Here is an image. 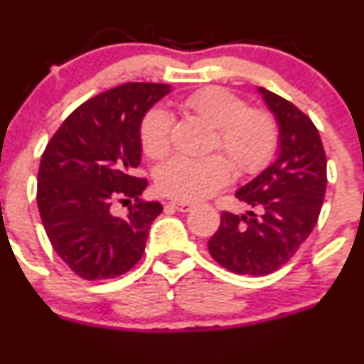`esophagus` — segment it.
Segmentation results:
<instances>
[{"label":"esophagus","mask_w":364,"mask_h":364,"mask_svg":"<svg viewBox=\"0 0 364 364\" xmlns=\"http://www.w3.org/2000/svg\"><path fill=\"white\" fill-rule=\"evenodd\" d=\"M170 207L178 212H189L193 208V203H187V201H170Z\"/></svg>","instance_id":"34e87169"}]
</instances>
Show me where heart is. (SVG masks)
<instances>
[{
    "instance_id": "heart-1",
    "label": "heart",
    "mask_w": 364,
    "mask_h": 364,
    "mask_svg": "<svg viewBox=\"0 0 364 364\" xmlns=\"http://www.w3.org/2000/svg\"><path fill=\"white\" fill-rule=\"evenodd\" d=\"M181 107L218 131L215 146L223 149L240 173L264 170L278 146V125L260 109H250L240 97L223 88H203L191 93ZM173 114L156 106L143 117L139 138L145 154L161 159L170 150ZM233 164L225 156L201 159L173 157L157 171V187L166 196L181 201H198L212 196L232 181Z\"/></svg>"
}]
</instances>
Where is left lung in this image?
I'll list each match as a JSON object with an SVG mask.
<instances>
[{"label":"left lung","mask_w":364,"mask_h":364,"mask_svg":"<svg viewBox=\"0 0 364 364\" xmlns=\"http://www.w3.org/2000/svg\"><path fill=\"white\" fill-rule=\"evenodd\" d=\"M278 122V157L235 196L255 214H221L212 258L235 274L265 276L296 255L313 232L326 194V152L313 122L283 97L258 88Z\"/></svg>","instance_id":"1"}]
</instances>
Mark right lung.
Here are the masks:
<instances>
[{"label": "right lung", "mask_w": 364, "mask_h": 364, "mask_svg": "<svg viewBox=\"0 0 364 364\" xmlns=\"http://www.w3.org/2000/svg\"><path fill=\"white\" fill-rule=\"evenodd\" d=\"M171 92L161 82H127L86 100L53 136L41 159L37 205L58 257L82 279L125 274L143 257L149 230L163 212L139 200L145 178L139 127L146 111ZM117 199L136 203L114 216Z\"/></svg>", "instance_id": "right-lung-1"}]
</instances>
